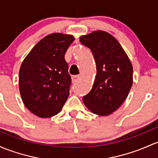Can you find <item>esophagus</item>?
<instances>
[{"mask_svg": "<svg viewBox=\"0 0 158 158\" xmlns=\"http://www.w3.org/2000/svg\"><path fill=\"white\" fill-rule=\"evenodd\" d=\"M79 79H80V76L79 75L72 76V83H73V84H75L76 82H77V81H78Z\"/></svg>", "mask_w": 158, "mask_h": 158, "instance_id": "1", "label": "esophagus"}]
</instances>
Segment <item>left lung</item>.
<instances>
[{
  "mask_svg": "<svg viewBox=\"0 0 158 158\" xmlns=\"http://www.w3.org/2000/svg\"><path fill=\"white\" fill-rule=\"evenodd\" d=\"M80 41L90 49L96 65L93 87L83 102L92 113L108 116L128 96L133 85V65L119 42L108 32L94 31L82 35Z\"/></svg>",
  "mask_w": 158,
  "mask_h": 158,
  "instance_id": "left-lung-1",
  "label": "left lung"
}]
</instances>
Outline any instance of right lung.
I'll use <instances>...</instances> for the list:
<instances>
[{
	"mask_svg": "<svg viewBox=\"0 0 158 158\" xmlns=\"http://www.w3.org/2000/svg\"><path fill=\"white\" fill-rule=\"evenodd\" d=\"M74 40L72 35L50 34L31 49L22 63L19 74L22 99L40 118L60 112L69 97L72 80L65 54Z\"/></svg>",
	"mask_w": 158,
	"mask_h": 158,
	"instance_id": "obj_1",
	"label": "right lung"
}]
</instances>
